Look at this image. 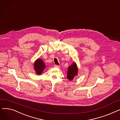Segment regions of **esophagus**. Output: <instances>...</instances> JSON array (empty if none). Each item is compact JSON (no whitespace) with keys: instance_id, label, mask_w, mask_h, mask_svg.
<instances>
[{"instance_id":"34e87169","label":"esophagus","mask_w":120,"mask_h":120,"mask_svg":"<svg viewBox=\"0 0 120 120\" xmlns=\"http://www.w3.org/2000/svg\"><path fill=\"white\" fill-rule=\"evenodd\" d=\"M54 67H55V68H59L60 67V66H58V65H55L54 66Z\"/></svg>"}]
</instances>
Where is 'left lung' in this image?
Segmentation results:
<instances>
[{
  "instance_id": "1",
  "label": "left lung",
  "mask_w": 120,
  "mask_h": 120,
  "mask_svg": "<svg viewBox=\"0 0 120 120\" xmlns=\"http://www.w3.org/2000/svg\"><path fill=\"white\" fill-rule=\"evenodd\" d=\"M78 68L77 64L75 62L73 63L68 67V72H67V78L68 80L72 81L73 78L77 75L78 74Z\"/></svg>"
}]
</instances>
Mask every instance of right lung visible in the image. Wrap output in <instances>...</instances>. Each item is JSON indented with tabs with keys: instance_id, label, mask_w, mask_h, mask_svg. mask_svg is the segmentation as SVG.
Masks as SVG:
<instances>
[{
	"instance_id": "obj_1",
	"label": "right lung",
	"mask_w": 120,
	"mask_h": 120,
	"mask_svg": "<svg viewBox=\"0 0 120 120\" xmlns=\"http://www.w3.org/2000/svg\"><path fill=\"white\" fill-rule=\"evenodd\" d=\"M45 68L46 65L41 59L39 58L35 61L34 63V70L37 75H41Z\"/></svg>"
}]
</instances>
